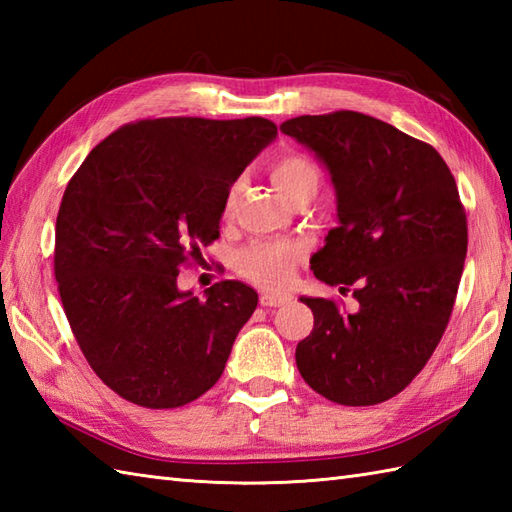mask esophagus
Segmentation results:
<instances>
[{"label":"esophagus","instance_id":"esophagus-1","mask_svg":"<svg viewBox=\"0 0 512 512\" xmlns=\"http://www.w3.org/2000/svg\"><path fill=\"white\" fill-rule=\"evenodd\" d=\"M286 301H290V297H286V295H273V292H264V295L259 297V303H262L264 308H277V306H284Z\"/></svg>","mask_w":512,"mask_h":512}]
</instances>
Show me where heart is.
I'll return each instance as SVG.
<instances>
[{
    "mask_svg": "<svg viewBox=\"0 0 512 512\" xmlns=\"http://www.w3.org/2000/svg\"><path fill=\"white\" fill-rule=\"evenodd\" d=\"M270 178L275 187L290 202H297L303 195H317L321 184V169L317 162L299 151L277 156L270 162ZM239 193V184H233L226 193L224 213L231 215ZM303 257V246L292 239H257L237 253V270L246 279L264 288L284 286L292 275V268Z\"/></svg>",
    "mask_w": 512,
    "mask_h": 512,
    "instance_id": "b5f03b06",
    "label": "heart"
}]
</instances>
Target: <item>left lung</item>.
Returning a JSON list of instances; mask_svg holds the SVG:
<instances>
[{"instance_id":"obj_1","label":"left lung","mask_w":512,"mask_h":512,"mask_svg":"<svg viewBox=\"0 0 512 512\" xmlns=\"http://www.w3.org/2000/svg\"><path fill=\"white\" fill-rule=\"evenodd\" d=\"M281 132L332 173L341 224L312 270L356 299L354 312L301 299L314 328L297 345L299 374L336 405H378L422 372L449 325L469 246L458 184L429 143L372 116H297Z\"/></svg>"}]
</instances>
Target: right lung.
Listing matches in <instances>:
<instances>
[{
  "label": "right lung",
  "instance_id": "right-lung-1",
  "mask_svg": "<svg viewBox=\"0 0 512 512\" xmlns=\"http://www.w3.org/2000/svg\"><path fill=\"white\" fill-rule=\"evenodd\" d=\"M275 136L262 116L143 118L70 178L54 277L85 361L121 398L176 409L220 380L257 292L224 279L198 299L178 290V273L220 237L228 189Z\"/></svg>",
  "mask_w": 512,
  "mask_h": 512
}]
</instances>
